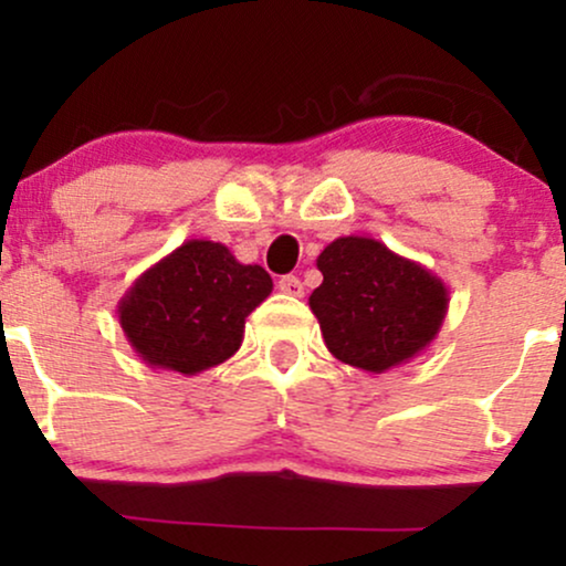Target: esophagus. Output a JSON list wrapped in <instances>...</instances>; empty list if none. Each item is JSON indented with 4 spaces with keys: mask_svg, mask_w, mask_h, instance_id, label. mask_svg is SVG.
Masks as SVG:
<instances>
[{
    "mask_svg": "<svg viewBox=\"0 0 566 566\" xmlns=\"http://www.w3.org/2000/svg\"><path fill=\"white\" fill-rule=\"evenodd\" d=\"M279 290L284 292V295H292V297H301L303 295V282L297 276H282L279 279V284H276Z\"/></svg>",
    "mask_w": 566,
    "mask_h": 566,
    "instance_id": "obj_1",
    "label": "esophagus"
}]
</instances>
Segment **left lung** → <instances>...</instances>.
Here are the masks:
<instances>
[{
    "label": "left lung",
    "mask_w": 566,
    "mask_h": 566,
    "mask_svg": "<svg viewBox=\"0 0 566 566\" xmlns=\"http://www.w3.org/2000/svg\"><path fill=\"white\" fill-rule=\"evenodd\" d=\"M324 282L308 305L329 354L380 375L407 365L437 340L450 290L426 265L396 255L378 239L340 237L322 250Z\"/></svg>",
    "instance_id": "1"
}]
</instances>
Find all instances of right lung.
I'll list each match as a JSON object with an SVG mask.
<instances>
[{
    "label": "right lung",
    "instance_id": "right-lung-1",
    "mask_svg": "<svg viewBox=\"0 0 566 566\" xmlns=\"http://www.w3.org/2000/svg\"><path fill=\"white\" fill-rule=\"evenodd\" d=\"M274 290L261 265H244L210 239H188L135 279L116 314L135 354L154 369L199 375L244 340V319Z\"/></svg>",
    "mask_w": 566,
    "mask_h": 566
}]
</instances>
